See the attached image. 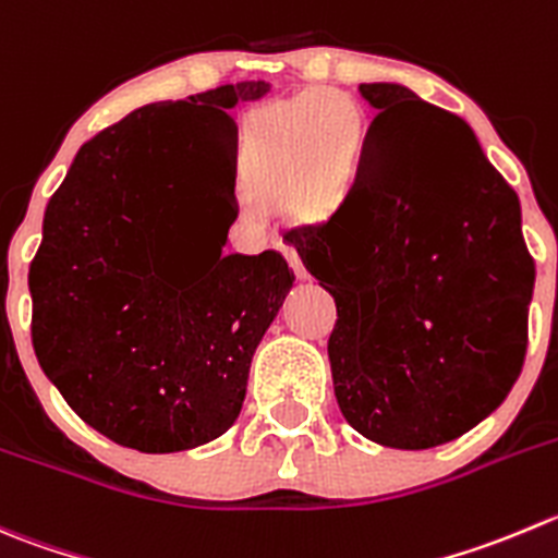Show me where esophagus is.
Segmentation results:
<instances>
[{
	"label": "esophagus",
	"mask_w": 558,
	"mask_h": 558,
	"mask_svg": "<svg viewBox=\"0 0 558 558\" xmlns=\"http://www.w3.org/2000/svg\"><path fill=\"white\" fill-rule=\"evenodd\" d=\"M283 253H286V258H289L291 269H294V272H296V278L305 280V278H307V269H305V264H302L300 253H296L294 247H286V245H283Z\"/></svg>",
	"instance_id": "obj_1"
}]
</instances>
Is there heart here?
<instances>
[{
  "label": "heart",
  "mask_w": 558,
  "mask_h": 558,
  "mask_svg": "<svg viewBox=\"0 0 558 558\" xmlns=\"http://www.w3.org/2000/svg\"><path fill=\"white\" fill-rule=\"evenodd\" d=\"M362 149L360 102L343 92H313L264 108L247 122L240 147L242 185L256 196L294 187L302 207H318L356 174Z\"/></svg>",
  "instance_id": "b5f03b06"
}]
</instances>
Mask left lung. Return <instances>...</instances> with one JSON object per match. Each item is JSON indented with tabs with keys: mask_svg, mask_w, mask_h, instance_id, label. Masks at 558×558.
<instances>
[{
	"mask_svg": "<svg viewBox=\"0 0 558 558\" xmlns=\"http://www.w3.org/2000/svg\"><path fill=\"white\" fill-rule=\"evenodd\" d=\"M376 108L349 196L289 231L335 296V398L395 450L458 439L501 405L526 356L534 262L521 202L461 117L409 86L360 84Z\"/></svg>",
	"mask_w": 558,
	"mask_h": 558,
	"instance_id": "8db88e82",
	"label": "left lung"
}]
</instances>
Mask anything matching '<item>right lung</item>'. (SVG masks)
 Instances as JSON below:
<instances>
[{"instance_id": "obj_1", "label": "right lung", "mask_w": 558, "mask_h": 558, "mask_svg": "<svg viewBox=\"0 0 558 558\" xmlns=\"http://www.w3.org/2000/svg\"><path fill=\"white\" fill-rule=\"evenodd\" d=\"M267 92L240 81L135 108L78 149L46 207L29 267L37 362L86 425L130 450L223 436L294 286L280 253L223 256L234 204L215 247H185V198H234L229 111Z\"/></svg>"}]
</instances>
